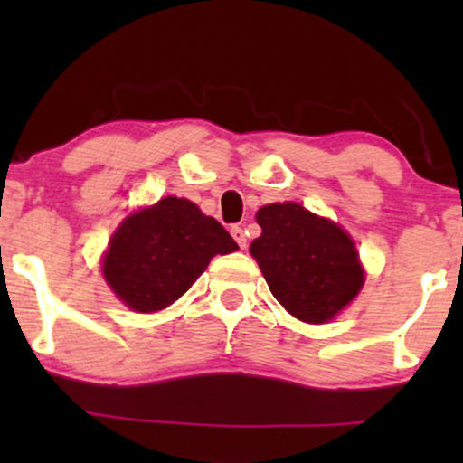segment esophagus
Segmentation results:
<instances>
[{"mask_svg": "<svg viewBox=\"0 0 463 463\" xmlns=\"http://www.w3.org/2000/svg\"><path fill=\"white\" fill-rule=\"evenodd\" d=\"M231 235H232V239H235V241L239 243V248H246L248 246V239H246V231H243L241 226H232L231 228Z\"/></svg>", "mask_w": 463, "mask_h": 463, "instance_id": "34e87169", "label": "esophagus"}]
</instances>
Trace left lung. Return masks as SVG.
<instances>
[{
    "label": "left lung",
    "instance_id": "1",
    "mask_svg": "<svg viewBox=\"0 0 463 463\" xmlns=\"http://www.w3.org/2000/svg\"><path fill=\"white\" fill-rule=\"evenodd\" d=\"M261 237L250 243L269 291L294 317L309 324L333 320L364 287L354 241L335 222L296 202L257 211Z\"/></svg>",
    "mask_w": 463,
    "mask_h": 463
}]
</instances>
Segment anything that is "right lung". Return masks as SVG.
<instances>
[{
	"instance_id": "right-lung-1",
	"label": "right lung",
	"mask_w": 463,
	"mask_h": 463,
	"mask_svg": "<svg viewBox=\"0 0 463 463\" xmlns=\"http://www.w3.org/2000/svg\"><path fill=\"white\" fill-rule=\"evenodd\" d=\"M237 248L215 217L191 200L167 195L121 222L104 252L102 272L126 307L154 313L176 302L215 254Z\"/></svg>"
}]
</instances>
